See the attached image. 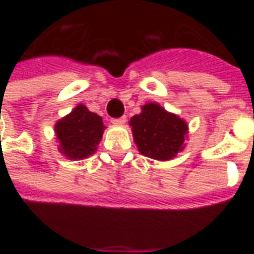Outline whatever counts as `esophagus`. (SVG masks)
Segmentation results:
<instances>
[{"mask_svg": "<svg viewBox=\"0 0 254 254\" xmlns=\"http://www.w3.org/2000/svg\"><path fill=\"white\" fill-rule=\"evenodd\" d=\"M113 124H116V125H124L125 122H127V117H120V118H113L111 120Z\"/></svg>", "mask_w": 254, "mask_h": 254, "instance_id": "obj_1", "label": "esophagus"}]
</instances>
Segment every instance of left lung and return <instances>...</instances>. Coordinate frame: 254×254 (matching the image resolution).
Masks as SVG:
<instances>
[{"label":"left lung","mask_w":254,"mask_h":254,"mask_svg":"<svg viewBox=\"0 0 254 254\" xmlns=\"http://www.w3.org/2000/svg\"><path fill=\"white\" fill-rule=\"evenodd\" d=\"M133 137L138 151L156 160H169L181 151L188 132L187 122L156 103L143 106L130 118Z\"/></svg>","instance_id":"left-lung-1"}]
</instances>
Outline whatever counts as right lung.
<instances>
[{
  "mask_svg": "<svg viewBox=\"0 0 254 254\" xmlns=\"http://www.w3.org/2000/svg\"><path fill=\"white\" fill-rule=\"evenodd\" d=\"M103 130L102 118L85 106L78 105L56 125L60 151L69 159H84L96 151Z\"/></svg>",
  "mask_w": 254,
  "mask_h": 254,
  "instance_id": "1",
  "label": "right lung"
}]
</instances>
